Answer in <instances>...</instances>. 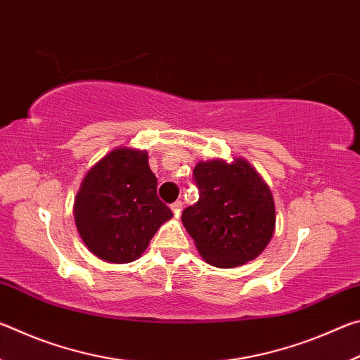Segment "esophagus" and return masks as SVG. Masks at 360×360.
Here are the masks:
<instances>
[{
  "label": "esophagus",
  "instance_id": "obj_1",
  "mask_svg": "<svg viewBox=\"0 0 360 360\" xmlns=\"http://www.w3.org/2000/svg\"><path fill=\"white\" fill-rule=\"evenodd\" d=\"M172 211L174 212V216L178 217L181 214V211H182V202H179V200H178V202H174L172 205Z\"/></svg>",
  "mask_w": 360,
  "mask_h": 360
}]
</instances>
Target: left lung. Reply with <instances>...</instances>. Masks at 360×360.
Segmentation results:
<instances>
[{
  "label": "left lung",
  "instance_id": "8db88e82",
  "mask_svg": "<svg viewBox=\"0 0 360 360\" xmlns=\"http://www.w3.org/2000/svg\"><path fill=\"white\" fill-rule=\"evenodd\" d=\"M193 181L200 198L181 219L205 262L233 268L260 255L275 231V200L251 163L198 162Z\"/></svg>",
  "mask_w": 360,
  "mask_h": 360
}]
</instances>
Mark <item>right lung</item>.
<instances>
[{
  "instance_id": "add662e5",
  "label": "right lung",
  "mask_w": 360,
  "mask_h": 360,
  "mask_svg": "<svg viewBox=\"0 0 360 360\" xmlns=\"http://www.w3.org/2000/svg\"><path fill=\"white\" fill-rule=\"evenodd\" d=\"M172 210L157 197L148 152L117 148L89 169L75 198V221L85 246L111 264L141 257Z\"/></svg>"
}]
</instances>
